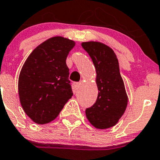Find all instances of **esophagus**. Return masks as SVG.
I'll return each instance as SVG.
<instances>
[{"instance_id": "esophagus-1", "label": "esophagus", "mask_w": 160, "mask_h": 160, "mask_svg": "<svg viewBox=\"0 0 160 160\" xmlns=\"http://www.w3.org/2000/svg\"><path fill=\"white\" fill-rule=\"evenodd\" d=\"M80 84H81V83H80V82H75V83H73V85H74V87H75L76 89H78Z\"/></svg>"}]
</instances>
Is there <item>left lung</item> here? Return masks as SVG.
I'll use <instances>...</instances> for the list:
<instances>
[{"label":"left lung","instance_id":"8db88e82","mask_svg":"<svg viewBox=\"0 0 160 160\" xmlns=\"http://www.w3.org/2000/svg\"><path fill=\"white\" fill-rule=\"evenodd\" d=\"M81 45L94 65L98 90L96 102L85 111L86 116L97 129L112 128L122 117L128 102L119 62L112 49L103 43L88 41Z\"/></svg>","mask_w":160,"mask_h":160}]
</instances>
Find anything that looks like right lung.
Segmentation results:
<instances>
[{
  "label": "right lung",
  "mask_w": 160,
  "mask_h": 160,
  "mask_svg": "<svg viewBox=\"0 0 160 160\" xmlns=\"http://www.w3.org/2000/svg\"><path fill=\"white\" fill-rule=\"evenodd\" d=\"M75 41L62 37L48 39L26 58L18 77L20 103L37 124L53 121L72 96L66 58Z\"/></svg>",
  "instance_id": "1"
}]
</instances>
